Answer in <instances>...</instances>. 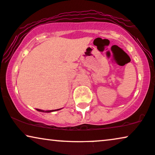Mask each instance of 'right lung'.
<instances>
[{
    "mask_svg": "<svg viewBox=\"0 0 155 155\" xmlns=\"http://www.w3.org/2000/svg\"><path fill=\"white\" fill-rule=\"evenodd\" d=\"M59 109H56V110H48V111H44V110H41V109H37L36 110L38 111H41V112H51V111H58L59 110Z\"/></svg>",
    "mask_w": 155,
    "mask_h": 155,
    "instance_id": "1",
    "label": "right lung"
}]
</instances>
